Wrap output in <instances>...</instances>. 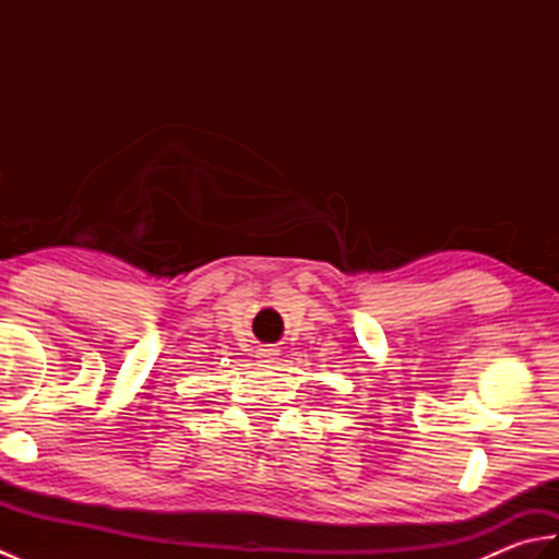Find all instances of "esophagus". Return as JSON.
<instances>
[{"label": "esophagus", "instance_id": "34e87169", "mask_svg": "<svg viewBox=\"0 0 559 559\" xmlns=\"http://www.w3.org/2000/svg\"><path fill=\"white\" fill-rule=\"evenodd\" d=\"M257 358H259V362L271 365V362H276V360H278V350H276V348H259Z\"/></svg>", "mask_w": 559, "mask_h": 559}]
</instances>
